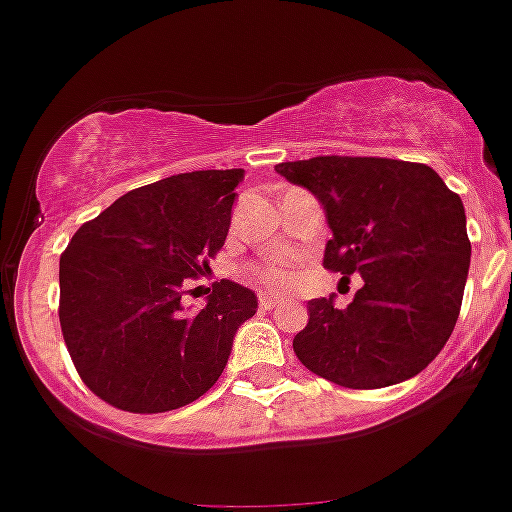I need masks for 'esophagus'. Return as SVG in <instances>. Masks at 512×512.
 I'll return each mask as SVG.
<instances>
[{
	"label": "esophagus",
	"instance_id": "1",
	"mask_svg": "<svg viewBox=\"0 0 512 512\" xmlns=\"http://www.w3.org/2000/svg\"><path fill=\"white\" fill-rule=\"evenodd\" d=\"M283 299H278V296H273V293H260V306L262 309H275V306H281Z\"/></svg>",
	"mask_w": 512,
	"mask_h": 512
}]
</instances>
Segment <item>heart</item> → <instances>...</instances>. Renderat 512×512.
<instances>
[{"instance_id":"1","label":"heart","mask_w":512,"mask_h":512,"mask_svg":"<svg viewBox=\"0 0 512 512\" xmlns=\"http://www.w3.org/2000/svg\"><path fill=\"white\" fill-rule=\"evenodd\" d=\"M244 275H247L252 283H257V286L283 291V288L293 286V281H296V275H299V260L293 255L262 257V260L247 265V268H244Z\"/></svg>"}]
</instances>
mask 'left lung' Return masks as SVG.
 Returning <instances> with one entry per match:
<instances>
[{"label":"left lung","instance_id":"left-lung-1","mask_svg":"<svg viewBox=\"0 0 512 512\" xmlns=\"http://www.w3.org/2000/svg\"><path fill=\"white\" fill-rule=\"evenodd\" d=\"M275 172L322 203L332 229L324 268L363 278L345 309L335 296L309 301L296 358L348 389L417 376L448 342L464 299L471 242L459 195L428 164L384 157H314Z\"/></svg>","mask_w":512,"mask_h":512}]
</instances>
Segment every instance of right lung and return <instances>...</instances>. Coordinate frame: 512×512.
Returning a JSON list of instances; mask_svg holds the SVG:
<instances>
[{
    "label": "right lung",
    "instance_id": "obj_1",
    "mask_svg": "<svg viewBox=\"0 0 512 512\" xmlns=\"http://www.w3.org/2000/svg\"><path fill=\"white\" fill-rule=\"evenodd\" d=\"M242 170L164 177L121 195L71 237L59 262V319L79 376L126 412H170L224 373L257 296L213 283L201 311L182 309V283L224 247Z\"/></svg>",
    "mask_w": 512,
    "mask_h": 512
}]
</instances>
